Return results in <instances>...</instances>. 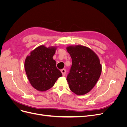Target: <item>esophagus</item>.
<instances>
[{
    "label": "esophagus",
    "instance_id": "esophagus-1",
    "mask_svg": "<svg viewBox=\"0 0 127 127\" xmlns=\"http://www.w3.org/2000/svg\"><path fill=\"white\" fill-rule=\"evenodd\" d=\"M61 73H62L63 76H65V75H66V69H63L61 70Z\"/></svg>",
    "mask_w": 127,
    "mask_h": 127
}]
</instances>
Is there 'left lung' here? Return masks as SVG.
Wrapping results in <instances>:
<instances>
[{
  "label": "left lung",
  "mask_w": 127,
  "mask_h": 127,
  "mask_svg": "<svg viewBox=\"0 0 127 127\" xmlns=\"http://www.w3.org/2000/svg\"><path fill=\"white\" fill-rule=\"evenodd\" d=\"M72 59L67 77L70 90L78 95L86 94L96 85L101 76L102 66L96 53L81 45L67 47Z\"/></svg>",
  "instance_id": "obj_1"
}]
</instances>
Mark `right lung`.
Returning a JSON list of instances; mask_svg holds the SVG:
<instances>
[{
    "mask_svg": "<svg viewBox=\"0 0 127 127\" xmlns=\"http://www.w3.org/2000/svg\"><path fill=\"white\" fill-rule=\"evenodd\" d=\"M56 49V47L47 48L42 45L26 58L24 67L27 77L31 85L37 91L48 90L63 76L53 59Z\"/></svg>",
    "mask_w": 127,
    "mask_h": 127,
    "instance_id": "obj_1",
    "label": "right lung"
}]
</instances>
